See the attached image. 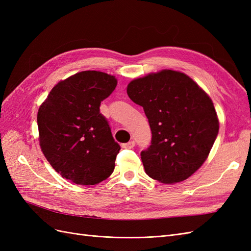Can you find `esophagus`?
Here are the masks:
<instances>
[{
    "instance_id": "obj_1",
    "label": "esophagus",
    "mask_w": 251,
    "mask_h": 251,
    "mask_svg": "<svg viewBox=\"0 0 251 251\" xmlns=\"http://www.w3.org/2000/svg\"><path fill=\"white\" fill-rule=\"evenodd\" d=\"M134 147H135V141H133V140L123 144V148L124 149H133Z\"/></svg>"
}]
</instances>
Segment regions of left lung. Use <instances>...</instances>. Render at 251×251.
I'll return each mask as SVG.
<instances>
[{"instance_id":"8db88e82","label":"left lung","mask_w":251,"mask_h":251,"mask_svg":"<svg viewBox=\"0 0 251 251\" xmlns=\"http://www.w3.org/2000/svg\"><path fill=\"white\" fill-rule=\"evenodd\" d=\"M126 93L143 108L151 126V146L140 154L148 176L164 184L191 177L219 133L211 98L185 73L169 69L133 79Z\"/></svg>"}]
</instances>
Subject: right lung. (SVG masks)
Wrapping results in <instances>:
<instances>
[{
  "label": "right lung",
  "instance_id": "add662e5",
  "mask_svg": "<svg viewBox=\"0 0 251 251\" xmlns=\"http://www.w3.org/2000/svg\"><path fill=\"white\" fill-rule=\"evenodd\" d=\"M117 79L100 71H81L52 88L37 112L44 156L63 178L94 185L111 176L120 147L114 140L100 102Z\"/></svg>",
  "mask_w": 251,
  "mask_h": 251
}]
</instances>
